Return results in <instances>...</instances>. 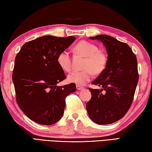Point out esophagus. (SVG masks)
<instances>
[{"label":"esophagus","mask_w":152,"mask_h":152,"mask_svg":"<svg viewBox=\"0 0 152 152\" xmlns=\"http://www.w3.org/2000/svg\"><path fill=\"white\" fill-rule=\"evenodd\" d=\"M76 89L78 90H82L84 89V87L81 86H79V85H77L76 86Z\"/></svg>","instance_id":"obj_1"}]
</instances>
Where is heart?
Listing matches in <instances>:
<instances>
[{"label": "heart", "mask_w": 152, "mask_h": 152, "mask_svg": "<svg viewBox=\"0 0 152 152\" xmlns=\"http://www.w3.org/2000/svg\"><path fill=\"white\" fill-rule=\"evenodd\" d=\"M77 53L85 56L83 64L84 70L74 71L68 76V80L83 86L92 78L93 73L100 74L106 69L107 64V56L104 52L99 50L98 46L88 41H80L75 46ZM57 62L60 67L66 72L71 70V57L68 50L60 52L57 57Z\"/></svg>", "instance_id": "1"}]
</instances>
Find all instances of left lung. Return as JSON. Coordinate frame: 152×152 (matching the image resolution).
Segmentation results:
<instances>
[{
  "label": "left lung",
  "mask_w": 152,
  "mask_h": 152,
  "mask_svg": "<svg viewBox=\"0 0 152 152\" xmlns=\"http://www.w3.org/2000/svg\"><path fill=\"white\" fill-rule=\"evenodd\" d=\"M90 39L103 42L107 52V64L92 82L102 89L89 88L92 98L86 104L87 112L94 122L110 124L122 119L133 102L139 80L136 56L126 43L110 36L101 34Z\"/></svg>",
  "instance_id": "obj_1"
}]
</instances>
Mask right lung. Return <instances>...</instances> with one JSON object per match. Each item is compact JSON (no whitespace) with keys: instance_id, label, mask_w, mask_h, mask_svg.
Instances as JSON below:
<instances>
[{"instance_id":"obj_1","label":"right lung","mask_w":152,"mask_h":152,"mask_svg":"<svg viewBox=\"0 0 152 152\" xmlns=\"http://www.w3.org/2000/svg\"><path fill=\"white\" fill-rule=\"evenodd\" d=\"M75 40L72 36H44L26 42L16 56L12 78L16 102L36 123L57 122L64 114L66 98L76 90L74 83L57 86L66 78L58 55Z\"/></svg>"}]
</instances>
